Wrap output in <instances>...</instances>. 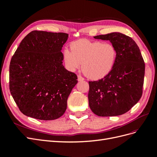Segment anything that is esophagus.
<instances>
[{"label": "esophagus", "mask_w": 157, "mask_h": 157, "mask_svg": "<svg viewBox=\"0 0 157 157\" xmlns=\"http://www.w3.org/2000/svg\"><path fill=\"white\" fill-rule=\"evenodd\" d=\"M77 77H78V81H82V80H84V78L82 77V76L78 75Z\"/></svg>", "instance_id": "esophagus-1"}]
</instances>
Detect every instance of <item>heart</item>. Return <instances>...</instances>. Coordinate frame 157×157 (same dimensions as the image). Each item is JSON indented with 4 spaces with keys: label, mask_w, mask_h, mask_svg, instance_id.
<instances>
[{
    "label": "heart",
    "mask_w": 157,
    "mask_h": 157,
    "mask_svg": "<svg viewBox=\"0 0 157 157\" xmlns=\"http://www.w3.org/2000/svg\"><path fill=\"white\" fill-rule=\"evenodd\" d=\"M71 48L63 50L65 64L71 71H75L82 65L87 77L99 79L110 73L115 65L117 50L111 43L80 39L72 42Z\"/></svg>",
    "instance_id": "heart-1"
}]
</instances>
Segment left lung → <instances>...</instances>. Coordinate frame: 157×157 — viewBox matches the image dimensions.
Masks as SVG:
<instances>
[{
    "label": "left lung",
    "instance_id": "1",
    "mask_svg": "<svg viewBox=\"0 0 157 157\" xmlns=\"http://www.w3.org/2000/svg\"><path fill=\"white\" fill-rule=\"evenodd\" d=\"M109 40L117 50L112 70L96 81H89V106L99 117L121 115L131 109L142 96L145 63L138 46L131 37L113 32L94 36Z\"/></svg>",
    "mask_w": 157,
    "mask_h": 157
}]
</instances>
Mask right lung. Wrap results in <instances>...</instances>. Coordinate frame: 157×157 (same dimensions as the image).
<instances>
[{"label": "right lung", "mask_w": 157, "mask_h": 157, "mask_svg": "<svg viewBox=\"0 0 157 157\" xmlns=\"http://www.w3.org/2000/svg\"><path fill=\"white\" fill-rule=\"evenodd\" d=\"M69 35L33 31L10 61V91L21 112L42 121L55 120L67 109L77 76L63 65L62 47Z\"/></svg>", "instance_id": "obj_1"}]
</instances>
